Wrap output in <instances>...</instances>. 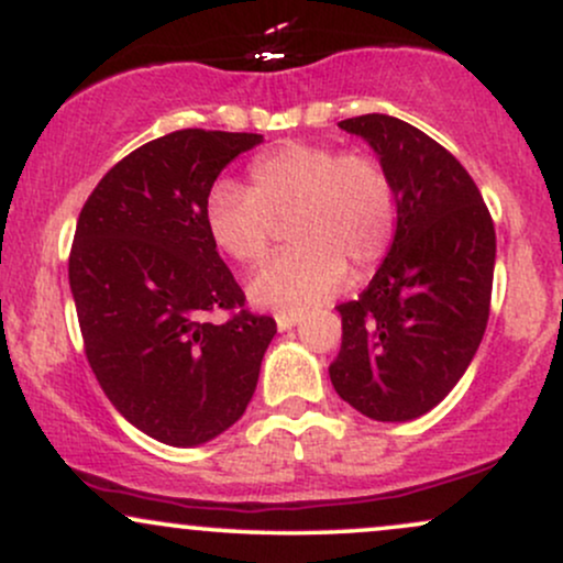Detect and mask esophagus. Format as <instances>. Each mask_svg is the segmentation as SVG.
Segmentation results:
<instances>
[{
	"mask_svg": "<svg viewBox=\"0 0 563 563\" xmlns=\"http://www.w3.org/2000/svg\"><path fill=\"white\" fill-rule=\"evenodd\" d=\"M301 318H303V312H277L275 322L280 331H288V328H294L296 322H301Z\"/></svg>",
	"mask_w": 563,
	"mask_h": 563,
	"instance_id": "esophagus-1",
	"label": "esophagus"
}]
</instances>
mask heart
Returning a JSON list of instances; mask_svg holds the SVG:
<instances>
[{
  "instance_id": "obj_1",
  "label": "heart",
  "mask_w": 563,
  "mask_h": 563,
  "mask_svg": "<svg viewBox=\"0 0 563 563\" xmlns=\"http://www.w3.org/2000/svg\"><path fill=\"white\" fill-rule=\"evenodd\" d=\"M397 190L371 153L286 142L249 166V190L219 179L206 196V230L230 260L260 264L288 222L286 254L249 283L251 301L301 309L344 286L349 264L371 269L397 232Z\"/></svg>"
}]
</instances>
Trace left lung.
Returning <instances> with one entry per match:
<instances>
[{"label":"left lung","mask_w":563,"mask_h":563,"mask_svg":"<svg viewBox=\"0 0 563 563\" xmlns=\"http://www.w3.org/2000/svg\"><path fill=\"white\" fill-rule=\"evenodd\" d=\"M371 142L397 190V235L371 286L339 303L328 373L373 421H412L461 380L489 320L495 224L471 174L437 140L384 113L339 121Z\"/></svg>","instance_id":"8db88e82"}]
</instances>
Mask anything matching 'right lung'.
<instances>
[{
	"instance_id": "1",
	"label": "right lung",
	"mask_w": 563,
	"mask_h": 563,
	"mask_svg": "<svg viewBox=\"0 0 563 563\" xmlns=\"http://www.w3.org/2000/svg\"><path fill=\"white\" fill-rule=\"evenodd\" d=\"M262 134L179 129L145 142L97 183L68 256L84 354L134 429L203 444L243 416L277 333L206 230V196ZM224 311L214 323L208 314Z\"/></svg>"
}]
</instances>
